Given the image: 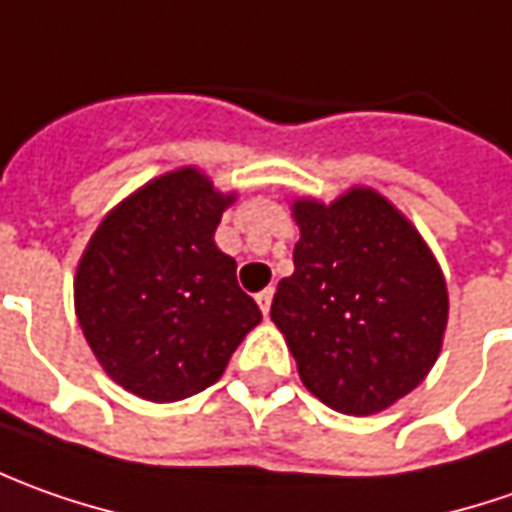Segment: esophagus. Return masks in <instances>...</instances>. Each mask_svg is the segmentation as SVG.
Segmentation results:
<instances>
[{
	"instance_id": "obj_1",
	"label": "esophagus",
	"mask_w": 512,
	"mask_h": 512,
	"mask_svg": "<svg viewBox=\"0 0 512 512\" xmlns=\"http://www.w3.org/2000/svg\"><path fill=\"white\" fill-rule=\"evenodd\" d=\"M272 297H274L272 289H263L260 294H257V306H260V311H263V317H269V309H272Z\"/></svg>"
}]
</instances>
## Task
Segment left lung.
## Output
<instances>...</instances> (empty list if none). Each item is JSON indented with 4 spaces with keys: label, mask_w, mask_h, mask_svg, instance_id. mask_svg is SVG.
I'll list each match as a JSON object with an SVG mask.
<instances>
[{
    "label": "left lung",
    "mask_w": 512,
    "mask_h": 512,
    "mask_svg": "<svg viewBox=\"0 0 512 512\" xmlns=\"http://www.w3.org/2000/svg\"><path fill=\"white\" fill-rule=\"evenodd\" d=\"M294 274L277 283L274 326L303 385L340 414L385 411L428 377L448 326V286L428 243L388 198L354 186L300 198Z\"/></svg>",
    "instance_id": "left-lung-1"
}]
</instances>
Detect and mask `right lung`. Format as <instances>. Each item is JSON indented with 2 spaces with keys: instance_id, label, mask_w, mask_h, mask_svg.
Masks as SVG:
<instances>
[{
  "instance_id": "obj_1",
  "label": "right lung",
  "mask_w": 512,
  "mask_h": 512,
  "mask_svg": "<svg viewBox=\"0 0 512 512\" xmlns=\"http://www.w3.org/2000/svg\"><path fill=\"white\" fill-rule=\"evenodd\" d=\"M232 201L195 167L175 169L118 203L81 255L79 326L135 397L178 402L209 388L260 323L238 263L215 246Z\"/></svg>"
}]
</instances>
